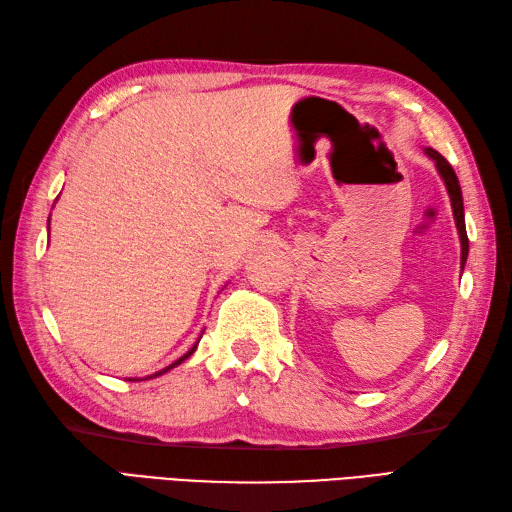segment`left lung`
<instances>
[{
	"label": "left lung",
	"mask_w": 512,
	"mask_h": 512,
	"mask_svg": "<svg viewBox=\"0 0 512 512\" xmlns=\"http://www.w3.org/2000/svg\"><path fill=\"white\" fill-rule=\"evenodd\" d=\"M436 165V171H439V176L443 178L445 186H447V193H450L452 199V210H454V221H456V228H458V236H460V267H465L467 263V254H469V239H467V230H465V206H463V193H460V184L456 173L452 169L450 162H447L436 149L426 147L423 149Z\"/></svg>",
	"instance_id": "8db88e82"
}]
</instances>
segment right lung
Returning <instances> with one entry per match:
<instances>
[{"label":"right lung","mask_w":512,"mask_h":512,"mask_svg":"<svg viewBox=\"0 0 512 512\" xmlns=\"http://www.w3.org/2000/svg\"><path fill=\"white\" fill-rule=\"evenodd\" d=\"M195 347H197V343H195V345H193V347H191V350H189V352H186V354H184V356H182V358H178V360H176V363H171V365H169V367H165V369H162V371H158V373H154V376H147V378H145V380H149V378H156V376H162V373H165V371H169V369H173V367H178V365H180V363H184V360H186V358H189V356H191V354H193V352H195Z\"/></svg>","instance_id":"add662e5"}]
</instances>
